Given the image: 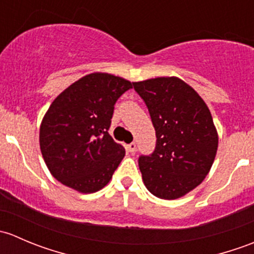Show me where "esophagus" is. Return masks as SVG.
<instances>
[{
    "mask_svg": "<svg viewBox=\"0 0 254 254\" xmlns=\"http://www.w3.org/2000/svg\"><path fill=\"white\" fill-rule=\"evenodd\" d=\"M127 150L129 151L130 153H135V152H136V143H135V142L129 143V145L127 146Z\"/></svg>",
    "mask_w": 254,
    "mask_h": 254,
    "instance_id": "obj_1",
    "label": "esophagus"
}]
</instances>
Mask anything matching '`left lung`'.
I'll list each match as a JSON object with an SVG mask.
<instances>
[{
    "mask_svg": "<svg viewBox=\"0 0 254 254\" xmlns=\"http://www.w3.org/2000/svg\"><path fill=\"white\" fill-rule=\"evenodd\" d=\"M132 84L157 137L152 155L139 158L143 184L157 198H182L205 179L214 163L219 135L211 113L198 92L176 76Z\"/></svg>",
    "mask_w": 254,
    "mask_h": 254,
    "instance_id": "left-lung-1",
    "label": "left lung"
}]
</instances>
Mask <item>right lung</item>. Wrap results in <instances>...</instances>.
<instances>
[{"mask_svg":"<svg viewBox=\"0 0 254 254\" xmlns=\"http://www.w3.org/2000/svg\"><path fill=\"white\" fill-rule=\"evenodd\" d=\"M132 83L107 72L83 76L61 92L42 120L39 143L50 173L79 193L109 183L125 156L109 135L114 104Z\"/></svg>","mask_w":254,"mask_h":254,"instance_id":"obj_1","label":"right lung"}]
</instances>
